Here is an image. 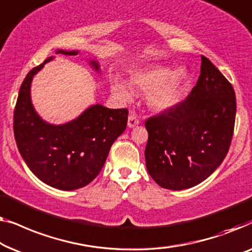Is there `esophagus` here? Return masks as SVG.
Listing matches in <instances>:
<instances>
[{
    "mask_svg": "<svg viewBox=\"0 0 252 252\" xmlns=\"http://www.w3.org/2000/svg\"><path fill=\"white\" fill-rule=\"evenodd\" d=\"M138 125H139V119L137 118V115L134 114V113H131L129 118H127V126L134 127Z\"/></svg>",
    "mask_w": 252,
    "mask_h": 252,
    "instance_id": "34e87169",
    "label": "esophagus"
}]
</instances>
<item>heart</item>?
<instances>
[{
    "mask_svg": "<svg viewBox=\"0 0 252 252\" xmlns=\"http://www.w3.org/2000/svg\"><path fill=\"white\" fill-rule=\"evenodd\" d=\"M187 82L189 73L185 68L172 70L165 66H151L130 77L133 89L147 94V105L154 112H166L175 107L182 99ZM113 91L123 99L131 97L129 88L123 83H114Z\"/></svg>",
    "mask_w": 252,
    "mask_h": 252,
    "instance_id": "heart-1",
    "label": "heart"
}]
</instances>
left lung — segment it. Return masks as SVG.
<instances>
[{"label": "left lung", "mask_w": 252, "mask_h": 252, "mask_svg": "<svg viewBox=\"0 0 252 252\" xmlns=\"http://www.w3.org/2000/svg\"><path fill=\"white\" fill-rule=\"evenodd\" d=\"M201 59V74L186 100L145 123L147 171L166 189H190L207 179L232 141L235 92L210 60Z\"/></svg>", "instance_id": "left-lung-1"}]
</instances>
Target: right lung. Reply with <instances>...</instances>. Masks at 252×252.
Returning a JSON list of instances; mask_svg holds the SVG:
<instances>
[{
	"label": "right lung",
	"mask_w": 252,
	"mask_h": 252,
	"mask_svg": "<svg viewBox=\"0 0 252 252\" xmlns=\"http://www.w3.org/2000/svg\"><path fill=\"white\" fill-rule=\"evenodd\" d=\"M79 52L57 50L56 55L76 56ZM54 58L49 57L25 77L13 115V131L31 171L54 189L73 190L88 185L100 172L113 143L126 130L129 112L95 104L63 125L44 121L32 104L31 86L34 76ZM89 65L100 72L97 60H90Z\"/></svg>",
	"instance_id": "right-lung-1"
}]
</instances>
